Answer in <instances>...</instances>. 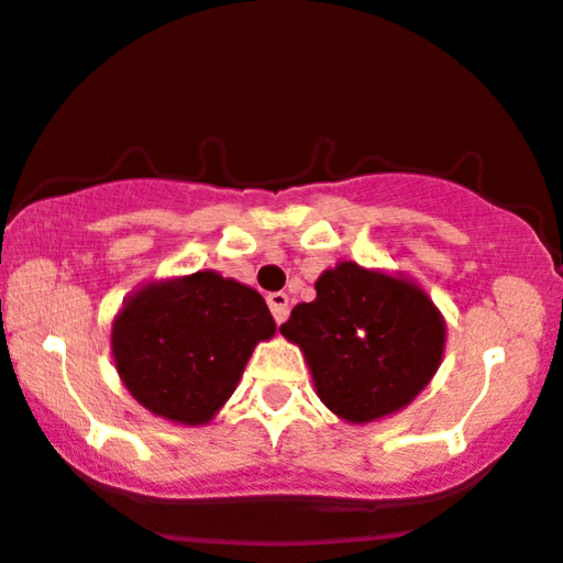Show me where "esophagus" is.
I'll return each mask as SVG.
<instances>
[{
	"mask_svg": "<svg viewBox=\"0 0 563 563\" xmlns=\"http://www.w3.org/2000/svg\"><path fill=\"white\" fill-rule=\"evenodd\" d=\"M267 306H269V311H273L277 324L286 322L288 319V296L286 294H269Z\"/></svg>",
	"mask_w": 563,
	"mask_h": 563,
	"instance_id": "34e87169",
	"label": "esophagus"
}]
</instances>
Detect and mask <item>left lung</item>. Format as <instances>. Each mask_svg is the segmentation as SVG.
<instances>
[{
	"mask_svg": "<svg viewBox=\"0 0 563 563\" xmlns=\"http://www.w3.org/2000/svg\"><path fill=\"white\" fill-rule=\"evenodd\" d=\"M280 332L306 355L319 400L351 423L400 410L437 374L444 319L421 288L340 262Z\"/></svg>",
	"mask_w": 563,
	"mask_h": 563,
	"instance_id": "1",
	"label": "left lung"
}]
</instances>
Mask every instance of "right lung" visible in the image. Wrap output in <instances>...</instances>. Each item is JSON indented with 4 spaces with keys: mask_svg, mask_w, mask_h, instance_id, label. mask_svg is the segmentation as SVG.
Instances as JSON below:
<instances>
[{
    "mask_svg": "<svg viewBox=\"0 0 563 563\" xmlns=\"http://www.w3.org/2000/svg\"><path fill=\"white\" fill-rule=\"evenodd\" d=\"M275 319L257 290L212 269L151 283L124 303L113 361L134 400L176 423H208L223 408Z\"/></svg>",
    "mask_w": 563,
    "mask_h": 563,
    "instance_id": "1",
    "label": "right lung"
}]
</instances>
